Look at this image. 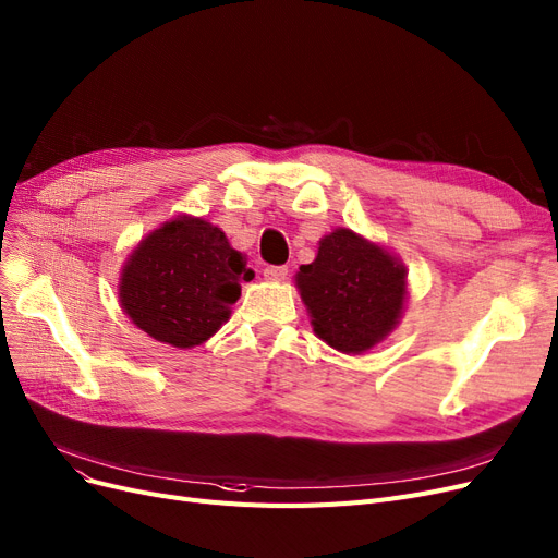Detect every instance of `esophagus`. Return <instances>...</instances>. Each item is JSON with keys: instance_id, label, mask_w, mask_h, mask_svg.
<instances>
[{"instance_id": "esophagus-1", "label": "esophagus", "mask_w": 558, "mask_h": 558, "mask_svg": "<svg viewBox=\"0 0 558 558\" xmlns=\"http://www.w3.org/2000/svg\"><path fill=\"white\" fill-rule=\"evenodd\" d=\"M263 277L267 281L279 283V281H283L288 277V267L286 265H270V267H265V270H263Z\"/></svg>"}]
</instances>
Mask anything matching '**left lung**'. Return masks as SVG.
<instances>
[{
  "mask_svg": "<svg viewBox=\"0 0 558 558\" xmlns=\"http://www.w3.org/2000/svg\"><path fill=\"white\" fill-rule=\"evenodd\" d=\"M409 270L390 248L351 228H335L300 265L295 288L314 335L330 349L362 355L397 328L409 298Z\"/></svg>",
  "mask_w": 558,
  "mask_h": 558,
  "instance_id": "8db88e82",
  "label": "left lung"
}]
</instances>
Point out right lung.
Listing matches in <instances>:
<instances>
[{"label": "right lung", "instance_id": "1", "mask_svg": "<svg viewBox=\"0 0 558 558\" xmlns=\"http://www.w3.org/2000/svg\"><path fill=\"white\" fill-rule=\"evenodd\" d=\"M246 256L203 217L178 215L147 233L122 265V312L151 339L194 349L230 318L242 281H252Z\"/></svg>", "mask_w": 558, "mask_h": 558}]
</instances>
